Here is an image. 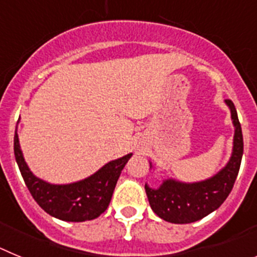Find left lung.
<instances>
[{
	"label": "left lung",
	"mask_w": 257,
	"mask_h": 257,
	"mask_svg": "<svg viewBox=\"0 0 257 257\" xmlns=\"http://www.w3.org/2000/svg\"><path fill=\"white\" fill-rule=\"evenodd\" d=\"M234 126L233 149L226 165L211 178L194 183H184L172 178L163 179L158 188L145 183V193L154 213L172 224L198 221L220 207L233 189L243 156V136L237 109L231 100H225ZM153 169L152 162H149Z\"/></svg>",
	"instance_id": "8db88e82"
}]
</instances>
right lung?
<instances>
[{
	"label": "right lung",
	"mask_w": 257,
	"mask_h": 257,
	"mask_svg": "<svg viewBox=\"0 0 257 257\" xmlns=\"http://www.w3.org/2000/svg\"><path fill=\"white\" fill-rule=\"evenodd\" d=\"M14 153L27 188L40 207L63 221L96 219L108 208L115 184L133 153L105 163L88 178L69 184H51L37 178L27 165L20 148L18 130L14 136Z\"/></svg>",
	"instance_id": "right-lung-1"
}]
</instances>
